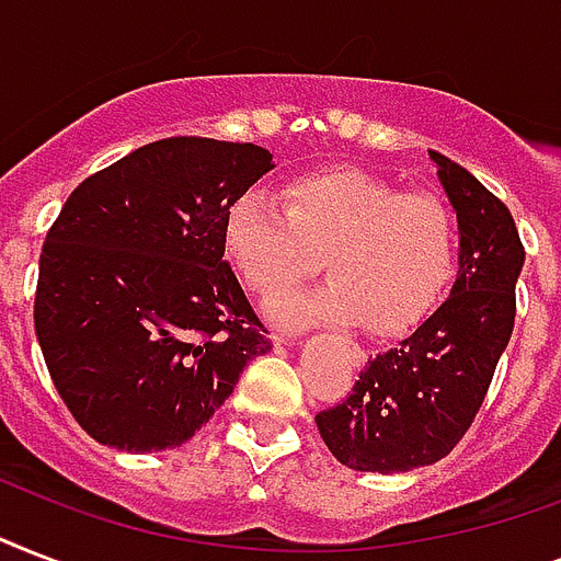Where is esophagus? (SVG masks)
<instances>
[{"mask_svg":"<svg viewBox=\"0 0 561 561\" xmlns=\"http://www.w3.org/2000/svg\"><path fill=\"white\" fill-rule=\"evenodd\" d=\"M343 350H346V358H350L352 367H360V364H364V360H367V352L360 350L358 343L343 341Z\"/></svg>","mask_w":561,"mask_h":561,"instance_id":"34e87169","label":"esophagus"}]
</instances>
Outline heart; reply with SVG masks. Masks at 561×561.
Returning <instances> with one entry per match:
<instances>
[{"label":"heart","instance_id":"heart-1","mask_svg":"<svg viewBox=\"0 0 561 561\" xmlns=\"http://www.w3.org/2000/svg\"><path fill=\"white\" fill-rule=\"evenodd\" d=\"M279 201L253 188L224 215V253L255 297H285L323 255L332 282L273 306L279 323H364L396 337L451 288L460 227L439 194L404 192L364 169H320L290 178Z\"/></svg>","mask_w":561,"mask_h":561}]
</instances>
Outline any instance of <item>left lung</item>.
Returning a JSON list of instances; mask_svg holds the SVG:
<instances>
[{
	"label": "left lung",
	"instance_id": "8db88e82",
	"mask_svg": "<svg viewBox=\"0 0 561 561\" xmlns=\"http://www.w3.org/2000/svg\"><path fill=\"white\" fill-rule=\"evenodd\" d=\"M460 227L451 294L416 332L360 369L334 408L317 413L329 451L355 471L396 474L443 460L486 399L515 323L524 244L504 203L474 174L431 151Z\"/></svg>",
	"mask_w": 561,
	"mask_h": 561
}]
</instances>
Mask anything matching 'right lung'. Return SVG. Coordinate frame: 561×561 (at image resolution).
<instances>
[{
	"instance_id": "right-lung-1",
	"label": "right lung",
	"mask_w": 561,
	"mask_h": 561,
	"mask_svg": "<svg viewBox=\"0 0 561 561\" xmlns=\"http://www.w3.org/2000/svg\"><path fill=\"white\" fill-rule=\"evenodd\" d=\"M253 142L171 136L69 194L39 253L34 332L101 445L178 448L236 390L267 329L224 259V215L273 169Z\"/></svg>"
}]
</instances>
